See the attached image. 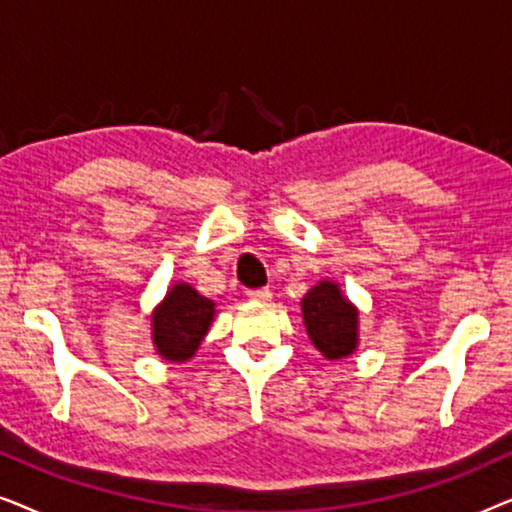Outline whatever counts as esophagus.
Instances as JSON below:
<instances>
[{
	"instance_id": "34e87169",
	"label": "esophagus",
	"mask_w": 512,
	"mask_h": 512,
	"mask_svg": "<svg viewBox=\"0 0 512 512\" xmlns=\"http://www.w3.org/2000/svg\"><path fill=\"white\" fill-rule=\"evenodd\" d=\"M247 296L251 300H256V303H268V300L272 298V291L270 289H251V291H247Z\"/></svg>"
}]
</instances>
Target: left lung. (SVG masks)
Segmentation results:
<instances>
[{"label": "left lung", "instance_id": "8db88e82", "mask_svg": "<svg viewBox=\"0 0 512 512\" xmlns=\"http://www.w3.org/2000/svg\"><path fill=\"white\" fill-rule=\"evenodd\" d=\"M305 331L328 361L347 359L359 347V307L333 279H321L300 300Z\"/></svg>", "mask_w": 512, "mask_h": 512}]
</instances>
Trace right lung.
Masks as SVG:
<instances>
[{
	"mask_svg": "<svg viewBox=\"0 0 512 512\" xmlns=\"http://www.w3.org/2000/svg\"><path fill=\"white\" fill-rule=\"evenodd\" d=\"M216 317V303L177 282L151 312V340L160 359L186 363L198 352Z\"/></svg>",
	"mask_w": 512,
	"mask_h": 512,
	"instance_id": "obj_1",
	"label": "right lung"
}]
</instances>
